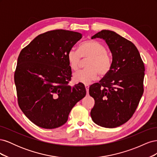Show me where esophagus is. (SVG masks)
Masks as SVG:
<instances>
[{
	"instance_id": "34e87169",
	"label": "esophagus",
	"mask_w": 157,
	"mask_h": 157,
	"mask_svg": "<svg viewBox=\"0 0 157 157\" xmlns=\"http://www.w3.org/2000/svg\"><path fill=\"white\" fill-rule=\"evenodd\" d=\"M84 86H85V88H86L87 94H88V92H89V86H88V84H85V85H84Z\"/></svg>"
}]
</instances>
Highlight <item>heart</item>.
Returning <instances> with one entry per match:
<instances>
[{"mask_svg": "<svg viewBox=\"0 0 157 157\" xmlns=\"http://www.w3.org/2000/svg\"><path fill=\"white\" fill-rule=\"evenodd\" d=\"M81 58H90L86 65L87 69L73 75L75 82L89 84L96 80L99 74L104 77L110 72L112 60L107 53L106 47L101 42L90 40L80 44L78 50L71 49L67 53V60L73 71L78 70Z\"/></svg>", "mask_w": 157, "mask_h": 157, "instance_id": "obj_1", "label": "heart"}]
</instances>
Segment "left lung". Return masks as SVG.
<instances>
[{
    "label": "left lung",
    "instance_id": "8db88e82",
    "mask_svg": "<svg viewBox=\"0 0 157 157\" xmlns=\"http://www.w3.org/2000/svg\"><path fill=\"white\" fill-rule=\"evenodd\" d=\"M105 40L112 56L110 72L90 86L95 101L90 112L96 124L116 128L134 115L144 93L145 66L136 46L115 32L102 30L92 36Z\"/></svg>",
    "mask_w": 157,
    "mask_h": 157
}]
</instances>
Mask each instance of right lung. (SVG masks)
Instances as JSON below:
<instances>
[{
  "instance_id": "1",
  "label": "right lung",
  "mask_w": 157,
  "mask_h": 157,
  "mask_svg": "<svg viewBox=\"0 0 157 157\" xmlns=\"http://www.w3.org/2000/svg\"><path fill=\"white\" fill-rule=\"evenodd\" d=\"M82 37L63 29L38 35L23 48L14 73L18 105L36 126L53 129L67 121L75 104L86 96L82 83L71 86L68 52Z\"/></svg>"
}]
</instances>
